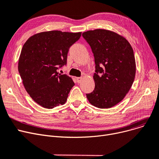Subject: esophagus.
<instances>
[{"instance_id":"1","label":"esophagus","mask_w":159,"mask_h":159,"mask_svg":"<svg viewBox=\"0 0 159 159\" xmlns=\"http://www.w3.org/2000/svg\"><path fill=\"white\" fill-rule=\"evenodd\" d=\"M82 80V77H77V81L78 83H80Z\"/></svg>"}]
</instances>
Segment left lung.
Segmentation results:
<instances>
[{"instance_id":"8db88e82","label":"left lung","mask_w":159,"mask_h":159,"mask_svg":"<svg viewBox=\"0 0 159 159\" xmlns=\"http://www.w3.org/2000/svg\"><path fill=\"white\" fill-rule=\"evenodd\" d=\"M93 53L95 88L86 93L91 104L100 108H111L121 101L132 86L136 74L133 48L116 32L96 29L82 33Z\"/></svg>"}]
</instances>
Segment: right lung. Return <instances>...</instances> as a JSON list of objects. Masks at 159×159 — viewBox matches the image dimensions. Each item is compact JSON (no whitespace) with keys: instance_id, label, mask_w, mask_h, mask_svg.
<instances>
[{"instance_id":"1","label":"right lung","mask_w":159,"mask_h":159,"mask_svg":"<svg viewBox=\"0 0 159 159\" xmlns=\"http://www.w3.org/2000/svg\"><path fill=\"white\" fill-rule=\"evenodd\" d=\"M80 36L81 32H43L31 36L24 44L19 73L26 91L40 106L52 108L66 102L75 83L57 70L66 65L69 49Z\"/></svg>"}]
</instances>
